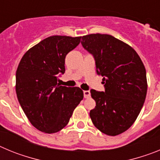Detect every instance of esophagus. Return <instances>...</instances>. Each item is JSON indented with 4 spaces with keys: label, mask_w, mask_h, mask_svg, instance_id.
Returning a JSON list of instances; mask_svg holds the SVG:
<instances>
[{
    "label": "esophagus",
    "mask_w": 160,
    "mask_h": 160,
    "mask_svg": "<svg viewBox=\"0 0 160 160\" xmlns=\"http://www.w3.org/2000/svg\"><path fill=\"white\" fill-rule=\"evenodd\" d=\"M83 94H84L85 98H88L90 97V93L89 90H84L83 91Z\"/></svg>",
    "instance_id": "1"
}]
</instances>
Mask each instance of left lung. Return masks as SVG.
Masks as SVG:
<instances>
[{"mask_svg": "<svg viewBox=\"0 0 160 160\" xmlns=\"http://www.w3.org/2000/svg\"><path fill=\"white\" fill-rule=\"evenodd\" d=\"M83 48L94 56L105 91L91 90L95 108L90 116L95 128L118 135L131 128L140 113L148 90L146 70L135 49L109 34L83 36Z\"/></svg>", "mask_w": 160, "mask_h": 160, "instance_id": "left-lung-1", "label": "left lung"}]
</instances>
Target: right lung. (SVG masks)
Here are the masks:
<instances>
[{
	"instance_id": "obj_1",
	"label": "right lung",
	"mask_w": 160,
	"mask_h": 160,
	"mask_svg": "<svg viewBox=\"0 0 160 160\" xmlns=\"http://www.w3.org/2000/svg\"><path fill=\"white\" fill-rule=\"evenodd\" d=\"M82 37L51 36L24 54L16 72L18 99L28 119L42 132L64 128L83 98L79 87L60 86L65 58L80 43Z\"/></svg>"
}]
</instances>
